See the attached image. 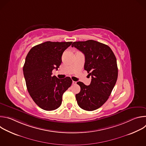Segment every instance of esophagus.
I'll return each mask as SVG.
<instances>
[{
    "instance_id": "34e87169",
    "label": "esophagus",
    "mask_w": 146,
    "mask_h": 146,
    "mask_svg": "<svg viewBox=\"0 0 146 146\" xmlns=\"http://www.w3.org/2000/svg\"><path fill=\"white\" fill-rule=\"evenodd\" d=\"M72 84H73V85H75V84H76V81H72Z\"/></svg>"
}]
</instances>
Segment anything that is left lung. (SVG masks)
I'll list each match as a JSON object with an SVG mask.
<instances>
[{"instance_id": "left-lung-1", "label": "left lung", "mask_w": 146, "mask_h": 146, "mask_svg": "<svg viewBox=\"0 0 146 146\" xmlns=\"http://www.w3.org/2000/svg\"><path fill=\"white\" fill-rule=\"evenodd\" d=\"M72 47L84 54V69L92 77L89 86L80 81L77 82L81 88L80 92L76 95L77 104L83 110H96L109 99L116 83V58L108 46L93 40L75 41Z\"/></svg>"}]
</instances>
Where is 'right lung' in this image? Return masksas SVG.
I'll list each match as a JSON object with an SVG mask.
<instances>
[{
    "label": "right lung",
    "instance_id": "right-lung-1",
    "mask_svg": "<svg viewBox=\"0 0 146 146\" xmlns=\"http://www.w3.org/2000/svg\"><path fill=\"white\" fill-rule=\"evenodd\" d=\"M72 43L46 41L32 47L26 57L23 72L28 91L36 105L44 110L58 109L62 95L72 84L69 77L59 79L52 76V71L61 64L62 54Z\"/></svg>",
    "mask_w": 146,
    "mask_h": 146
}]
</instances>
